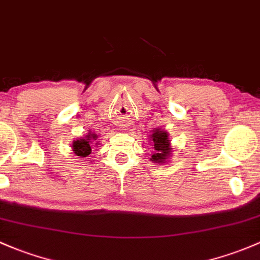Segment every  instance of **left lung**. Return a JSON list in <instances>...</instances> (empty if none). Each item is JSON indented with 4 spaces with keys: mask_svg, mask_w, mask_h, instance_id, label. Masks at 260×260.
<instances>
[{
    "mask_svg": "<svg viewBox=\"0 0 260 260\" xmlns=\"http://www.w3.org/2000/svg\"><path fill=\"white\" fill-rule=\"evenodd\" d=\"M153 143H154L155 152L153 153L151 160H154L155 163H165L166 158L168 157L171 153V148H169V139L168 133L162 132V131H154L152 135Z\"/></svg>",
    "mask_w": 260,
    "mask_h": 260,
    "instance_id": "obj_1",
    "label": "left lung"
}]
</instances>
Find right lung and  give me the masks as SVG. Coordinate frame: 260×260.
Masks as SVG:
<instances>
[{
    "mask_svg": "<svg viewBox=\"0 0 260 260\" xmlns=\"http://www.w3.org/2000/svg\"><path fill=\"white\" fill-rule=\"evenodd\" d=\"M97 138L95 135H87L86 138L83 139H77V141L73 142V152L76 153L80 157H87V155L91 154V142L94 141Z\"/></svg>",
    "mask_w": 260,
    "mask_h": 260,
    "instance_id": "add662e5",
    "label": "right lung"
}]
</instances>
